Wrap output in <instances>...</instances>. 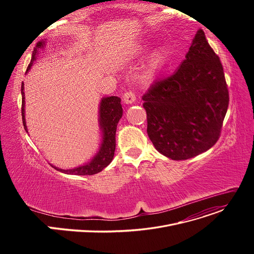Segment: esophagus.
Wrapping results in <instances>:
<instances>
[{
  "instance_id": "34e87169",
  "label": "esophagus",
  "mask_w": 254,
  "mask_h": 254,
  "mask_svg": "<svg viewBox=\"0 0 254 254\" xmlns=\"http://www.w3.org/2000/svg\"><path fill=\"white\" fill-rule=\"evenodd\" d=\"M124 101H125L126 104L135 103L136 102V93L132 90L127 91L124 95Z\"/></svg>"
}]
</instances>
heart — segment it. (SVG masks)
Returning a JSON list of instances; mask_svg holds the SVG:
<instances>
[{
    "label": "heart",
    "mask_w": 254,
    "mask_h": 254,
    "mask_svg": "<svg viewBox=\"0 0 254 254\" xmlns=\"http://www.w3.org/2000/svg\"><path fill=\"white\" fill-rule=\"evenodd\" d=\"M164 60H165V58H164L163 53H162V52L157 53L155 59H154V61H153V64H152V69H153V70H157V69L161 68V66H162L163 64H164Z\"/></svg>",
    "instance_id": "heart-1"
}]
</instances>
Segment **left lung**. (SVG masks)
<instances>
[{
	"label": "left lung",
	"mask_w": 254,
	"mask_h": 254,
	"mask_svg": "<svg viewBox=\"0 0 254 254\" xmlns=\"http://www.w3.org/2000/svg\"><path fill=\"white\" fill-rule=\"evenodd\" d=\"M142 99L148 137L165 156L183 161L217 142L229 89L221 62L203 30L197 31L178 70L155 80Z\"/></svg>",
	"instance_id": "left-lung-1"
}]
</instances>
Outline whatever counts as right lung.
Returning <instances> with one entry per match:
<instances>
[{"mask_svg": "<svg viewBox=\"0 0 254 254\" xmlns=\"http://www.w3.org/2000/svg\"><path fill=\"white\" fill-rule=\"evenodd\" d=\"M44 42H39L37 43V46L35 47L31 63L26 69L28 72L31 66L36 60V55L38 53V50L40 48L44 47ZM24 84L21 83V96H22V105H21V116H22V124L24 127V129H26V124H25V118H24ZM122 100L118 97H107L103 98L100 103V127L103 131V141L101 144V147L99 152L96 154L91 161L83 166L77 167L75 169L70 170H63L59 169L57 167H53L56 170L65 173V174L70 175H93L97 174V173L101 172L104 168L108 166L113 159L114 151H115V145H116V127L119 119L123 116V107L120 104Z\"/></svg>", "mask_w": 254, "mask_h": 254, "instance_id": "1", "label": "right lung"}]
</instances>
